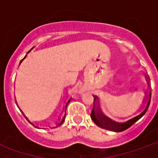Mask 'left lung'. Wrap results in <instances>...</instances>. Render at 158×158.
I'll return each mask as SVG.
<instances>
[{
	"instance_id": "left-lung-1",
	"label": "left lung",
	"mask_w": 158,
	"mask_h": 158,
	"mask_svg": "<svg viewBox=\"0 0 158 158\" xmlns=\"http://www.w3.org/2000/svg\"><path fill=\"white\" fill-rule=\"evenodd\" d=\"M97 99V97L95 96L94 97V106H93L92 112L90 113V117L92 118L93 122L96 123V125L99 126L101 128L105 129H108V130H113V131H116V132H121V131H123L125 129H129L130 126L134 124L136 121H138L141 117L146 113V112L148 109L149 107L150 102H151V93H150V100L148 103H147V106H146V109L143 111L142 113H140L138 116L133 118L132 119H130L129 121H127L125 123H117L114 122L112 119L108 118L107 117H106L104 114H103L101 110H100L99 106H97L96 110H95V107H96V105H95V102H96V100Z\"/></svg>"
}]
</instances>
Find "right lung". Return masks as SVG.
<instances>
[{"mask_svg": "<svg viewBox=\"0 0 158 158\" xmlns=\"http://www.w3.org/2000/svg\"><path fill=\"white\" fill-rule=\"evenodd\" d=\"M30 51H31V50H29V52H28V53H29V52H30ZM25 57H26V56H24V58H25ZM24 58H23L22 60H21V62H20V63H21V62H22V61H23V59H24ZM69 102H70V100H69V102H68V103H67V104H66V106H65V107H67V106H68V104H69ZM65 116H66V114H65V115H64V117H63V118H62V122L60 123H59L58 125H61V124H62V123H63V121H64V119H65Z\"/></svg>", "mask_w": 158, "mask_h": 158, "instance_id": "1", "label": "right lung"}]
</instances>
